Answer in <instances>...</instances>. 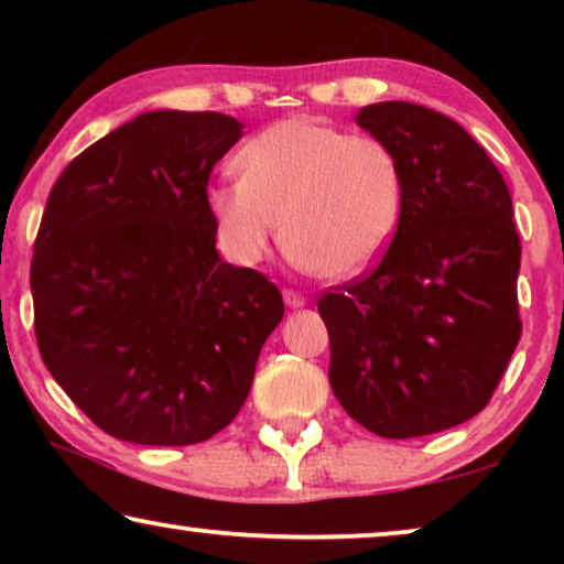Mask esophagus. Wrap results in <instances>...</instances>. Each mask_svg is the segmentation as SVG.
Listing matches in <instances>:
<instances>
[{
  "label": "esophagus",
  "instance_id": "34e87169",
  "mask_svg": "<svg viewBox=\"0 0 564 564\" xmlns=\"http://www.w3.org/2000/svg\"><path fill=\"white\" fill-rule=\"evenodd\" d=\"M282 297H284V303H288V307H292V311H300V307L307 305V300L295 290H284Z\"/></svg>",
  "mask_w": 564,
  "mask_h": 564
}]
</instances>
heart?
I'll return each mask as SVG.
<instances>
[{"instance_id": "heart-1", "label": "heart", "mask_w": 564, "mask_h": 564, "mask_svg": "<svg viewBox=\"0 0 564 564\" xmlns=\"http://www.w3.org/2000/svg\"><path fill=\"white\" fill-rule=\"evenodd\" d=\"M241 180L210 189L223 243L257 264L282 238L292 259L328 280L365 274L390 249L405 176L380 138L349 135L311 115L276 120L236 153Z\"/></svg>"}]
</instances>
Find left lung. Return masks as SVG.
Returning a JSON list of instances; mask_svg holds the SVG:
<instances>
[{
  "instance_id": "obj_1",
  "label": "left lung",
  "mask_w": 564,
  "mask_h": 564,
  "mask_svg": "<svg viewBox=\"0 0 564 564\" xmlns=\"http://www.w3.org/2000/svg\"><path fill=\"white\" fill-rule=\"evenodd\" d=\"M357 126L403 166L405 207L365 280L318 300L334 395L384 438L459 426L488 405L519 344L521 241L503 176L459 122L413 102Z\"/></svg>"
}]
</instances>
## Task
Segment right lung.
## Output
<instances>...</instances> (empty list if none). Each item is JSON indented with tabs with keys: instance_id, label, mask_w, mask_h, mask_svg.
I'll return each mask as SVG.
<instances>
[{
	"instance_id": "right-lung-1",
	"label": "right lung",
	"mask_w": 564,
	"mask_h": 564,
	"mask_svg": "<svg viewBox=\"0 0 564 564\" xmlns=\"http://www.w3.org/2000/svg\"><path fill=\"white\" fill-rule=\"evenodd\" d=\"M243 135L220 112L151 110L99 138L53 184L30 290L37 349L105 434L199 444L249 398L284 303L215 249L207 182Z\"/></svg>"
}]
</instances>
